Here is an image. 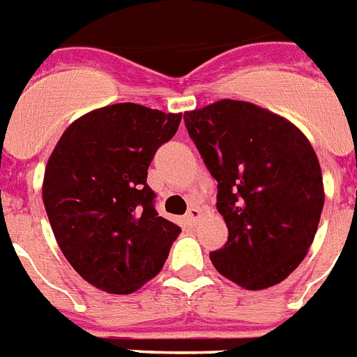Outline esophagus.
<instances>
[{"instance_id":"esophagus-1","label":"esophagus","mask_w":357,"mask_h":357,"mask_svg":"<svg viewBox=\"0 0 357 357\" xmlns=\"http://www.w3.org/2000/svg\"><path fill=\"white\" fill-rule=\"evenodd\" d=\"M200 217H202V211H200L199 208H195V206H191L190 210H188V213H185V220H188L190 225H197L200 220Z\"/></svg>"}]
</instances>
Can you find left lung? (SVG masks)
<instances>
[{
    "instance_id": "left-lung-1",
    "label": "left lung",
    "mask_w": 357,
    "mask_h": 357,
    "mask_svg": "<svg viewBox=\"0 0 357 357\" xmlns=\"http://www.w3.org/2000/svg\"><path fill=\"white\" fill-rule=\"evenodd\" d=\"M184 122L228 228L211 263L244 290L279 284L310 250L325 204L314 147L290 120L243 100L185 111Z\"/></svg>"
}]
</instances>
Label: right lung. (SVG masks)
<instances>
[{
  "label": "right lung",
  "mask_w": 357,
  "mask_h": 357,
  "mask_svg": "<svg viewBox=\"0 0 357 357\" xmlns=\"http://www.w3.org/2000/svg\"><path fill=\"white\" fill-rule=\"evenodd\" d=\"M182 113L113 104L76 119L47 160L41 197L61 253L85 281L132 294L166 263L181 228L158 217L146 184Z\"/></svg>",
  "instance_id": "1"
}]
</instances>
